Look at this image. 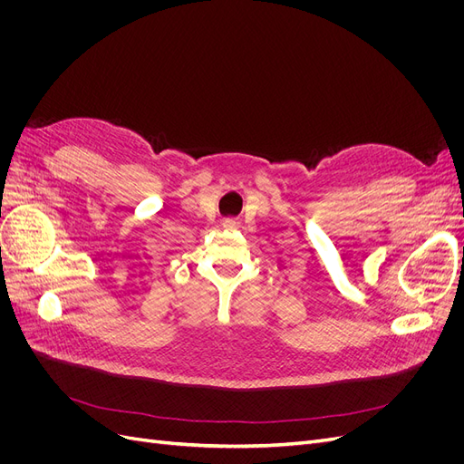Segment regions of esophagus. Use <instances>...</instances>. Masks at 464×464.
Masks as SVG:
<instances>
[{"label":"esophagus","instance_id":"obj_1","mask_svg":"<svg viewBox=\"0 0 464 464\" xmlns=\"http://www.w3.org/2000/svg\"><path fill=\"white\" fill-rule=\"evenodd\" d=\"M224 227L229 229V231H235L238 227V222H237V219L229 218V219H226V222H224Z\"/></svg>","mask_w":464,"mask_h":464}]
</instances>
